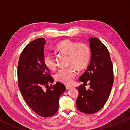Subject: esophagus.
<instances>
[{"instance_id": "34e87169", "label": "esophagus", "mask_w": 130, "mask_h": 130, "mask_svg": "<svg viewBox=\"0 0 130 130\" xmlns=\"http://www.w3.org/2000/svg\"><path fill=\"white\" fill-rule=\"evenodd\" d=\"M65 87H66V88H67V89H68L69 88H72V86L69 85H66Z\"/></svg>"}]
</instances>
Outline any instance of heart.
I'll return each instance as SVG.
<instances>
[{
	"instance_id": "heart-1",
	"label": "heart",
	"mask_w": 130,
	"mask_h": 130,
	"mask_svg": "<svg viewBox=\"0 0 130 130\" xmlns=\"http://www.w3.org/2000/svg\"><path fill=\"white\" fill-rule=\"evenodd\" d=\"M56 49L69 55V65H72L79 70L85 68L88 64L91 57L89 47L84 43H78L71 40H64L58 43ZM43 61L47 68L51 70L56 68L54 56L51 53H46L43 57ZM76 72L73 67L60 69L55 75L56 80L65 84H71L75 77Z\"/></svg>"
}]
</instances>
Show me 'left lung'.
Segmentation results:
<instances>
[{
	"label": "left lung",
	"instance_id": "left-lung-1",
	"mask_svg": "<svg viewBox=\"0 0 130 130\" xmlns=\"http://www.w3.org/2000/svg\"><path fill=\"white\" fill-rule=\"evenodd\" d=\"M91 51L90 63L79 78L84 83H89V88L84 85L76 88L79 95L76 99V108L85 114L97 112L105 105L112 89L113 65L109 51L96 38L89 39Z\"/></svg>",
	"mask_w": 130,
	"mask_h": 130
}]
</instances>
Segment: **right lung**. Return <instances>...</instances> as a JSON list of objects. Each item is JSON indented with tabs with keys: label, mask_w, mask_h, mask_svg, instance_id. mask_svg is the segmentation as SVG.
Segmentation results:
<instances>
[{
	"label": "right lung",
	"mask_w": 130,
	"mask_h": 130,
	"mask_svg": "<svg viewBox=\"0 0 130 130\" xmlns=\"http://www.w3.org/2000/svg\"><path fill=\"white\" fill-rule=\"evenodd\" d=\"M44 38L31 42L22 52L18 65V86L25 101L41 117L52 116L59 108V98L66 89L59 82L55 85L43 61ZM46 89H45V88Z\"/></svg>",
	"instance_id": "1"
}]
</instances>
